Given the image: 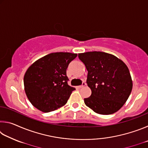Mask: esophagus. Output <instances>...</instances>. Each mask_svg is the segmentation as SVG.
I'll return each mask as SVG.
<instances>
[{
  "instance_id": "esophagus-1",
  "label": "esophagus",
  "mask_w": 148,
  "mask_h": 148,
  "mask_svg": "<svg viewBox=\"0 0 148 148\" xmlns=\"http://www.w3.org/2000/svg\"><path fill=\"white\" fill-rule=\"evenodd\" d=\"M86 84L85 83V82H82V84L81 85V86H78L77 87H78V88H82V87L86 86Z\"/></svg>"
}]
</instances>
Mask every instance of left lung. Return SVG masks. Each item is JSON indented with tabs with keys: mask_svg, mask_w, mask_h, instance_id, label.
Here are the masks:
<instances>
[{
	"mask_svg": "<svg viewBox=\"0 0 148 148\" xmlns=\"http://www.w3.org/2000/svg\"><path fill=\"white\" fill-rule=\"evenodd\" d=\"M88 74L91 95L84 99L87 106L97 114H112L123 106L132 88L128 67L113 55L102 51L79 53Z\"/></svg>",
	"mask_w": 148,
	"mask_h": 148,
	"instance_id": "obj_1",
	"label": "left lung"
}]
</instances>
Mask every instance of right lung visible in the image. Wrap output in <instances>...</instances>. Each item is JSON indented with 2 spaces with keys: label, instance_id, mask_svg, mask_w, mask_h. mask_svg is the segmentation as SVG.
I'll return each mask as SVG.
<instances>
[{
  "label": "right lung",
  "instance_id": "obj_1",
  "mask_svg": "<svg viewBox=\"0 0 148 148\" xmlns=\"http://www.w3.org/2000/svg\"><path fill=\"white\" fill-rule=\"evenodd\" d=\"M76 53L57 52L37 60L24 76L25 91L31 103L43 112L64 106L75 88L68 85L66 69Z\"/></svg>",
  "mask_w": 148,
  "mask_h": 148
}]
</instances>
